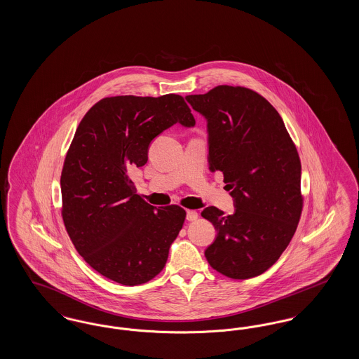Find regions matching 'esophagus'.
Instances as JSON below:
<instances>
[{
    "label": "esophagus",
    "mask_w": 359,
    "mask_h": 359,
    "mask_svg": "<svg viewBox=\"0 0 359 359\" xmlns=\"http://www.w3.org/2000/svg\"><path fill=\"white\" fill-rule=\"evenodd\" d=\"M198 217H199L198 211H195V210H187V221H189V222L196 221Z\"/></svg>",
    "instance_id": "obj_1"
}]
</instances>
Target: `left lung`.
I'll use <instances>...</instances> for the list:
<instances>
[{"label": "left lung", "mask_w": 359, "mask_h": 359, "mask_svg": "<svg viewBox=\"0 0 359 359\" xmlns=\"http://www.w3.org/2000/svg\"><path fill=\"white\" fill-rule=\"evenodd\" d=\"M186 100L207 121L210 171L222 172L236 207L230 215L214 205L202 211L217 230L205 258L230 278L259 276L287 249L302 215L296 147L277 110L250 88L218 86Z\"/></svg>", "instance_id": "8db88e82"}]
</instances>
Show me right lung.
Here are the masks:
<instances>
[{"label":"right lung","mask_w":359,"mask_h":359,"mask_svg":"<svg viewBox=\"0 0 359 359\" xmlns=\"http://www.w3.org/2000/svg\"><path fill=\"white\" fill-rule=\"evenodd\" d=\"M175 123L195 125L180 95L103 98L81 121L65 160L62 217L69 238L93 269L122 285L144 284L163 271L186 219L179 205L147 203L129 177Z\"/></svg>","instance_id":"right-lung-1"}]
</instances>
